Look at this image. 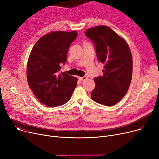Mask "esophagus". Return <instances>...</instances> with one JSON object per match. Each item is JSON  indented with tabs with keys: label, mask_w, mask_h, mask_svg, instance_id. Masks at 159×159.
I'll list each match as a JSON object with an SVG mask.
<instances>
[{
	"label": "esophagus",
	"mask_w": 159,
	"mask_h": 159,
	"mask_svg": "<svg viewBox=\"0 0 159 159\" xmlns=\"http://www.w3.org/2000/svg\"><path fill=\"white\" fill-rule=\"evenodd\" d=\"M79 80H80L83 81V80H86V79H87V77H79Z\"/></svg>",
	"instance_id": "obj_1"
}]
</instances>
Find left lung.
I'll return each instance as SVG.
<instances>
[{
	"mask_svg": "<svg viewBox=\"0 0 159 159\" xmlns=\"http://www.w3.org/2000/svg\"><path fill=\"white\" fill-rule=\"evenodd\" d=\"M94 42L98 61L104 64L103 75L94 79L91 98L98 104L111 106L127 93L132 77L133 59L129 47L122 37L106 26L87 29Z\"/></svg>",
	"mask_w": 159,
	"mask_h": 159,
	"instance_id": "obj_1",
	"label": "left lung"
}]
</instances>
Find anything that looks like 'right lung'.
Instances as JSON below:
<instances>
[{"label":"right lung","instance_id":"1","mask_svg":"<svg viewBox=\"0 0 159 159\" xmlns=\"http://www.w3.org/2000/svg\"><path fill=\"white\" fill-rule=\"evenodd\" d=\"M76 31H55L41 37L30 54L27 64L28 85L39 101L49 107L63 105L70 99L77 78L58 71L77 38Z\"/></svg>","mask_w":159,"mask_h":159}]
</instances>
